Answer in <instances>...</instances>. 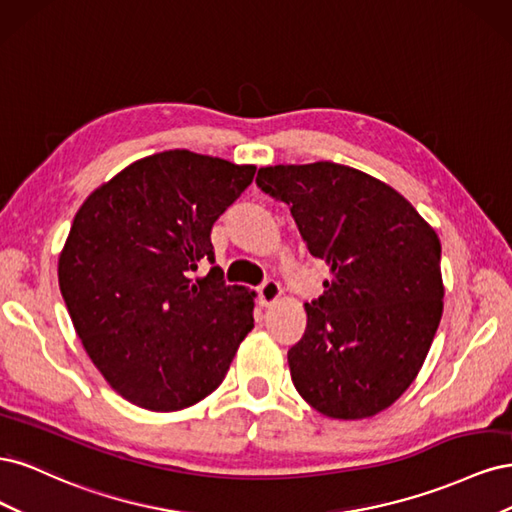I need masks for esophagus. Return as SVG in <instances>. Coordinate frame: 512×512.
Listing matches in <instances>:
<instances>
[{
	"instance_id": "34e87169",
	"label": "esophagus",
	"mask_w": 512,
	"mask_h": 512,
	"mask_svg": "<svg viewBox=\"0 0 512 512\" xmlns=\"http://www.w3.org/2000/svg\"><path fill=\"white\" fill-rule=\"evenodd\" d=\"M280 297H282V286L273 280H267L258 288V299H260L262 307H269V305L277 303V299Z\"/></svg>"
}]
</instances>
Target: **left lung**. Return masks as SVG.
I'll use <instances>...</instances> for the list:
<instances>
[{
  "label": "left lung",
  "mask_w": 512,
  "mask_h": 512,
  "mask_svg": "<svg viewBox=\"0 0 512 512\" xmlns=\"http://www.w3.org/2000/svg\"><path fill=\"white\" fill-rule=\"evenodd\" d=\"M256 183L290 207L331 271L288 350L299 395L342 421L386 410L421 371L442 318L436 230L389 183L344 164L267 166Z\"/></svg>",
  "instance_id": "8db88e82"
}]
</instances>
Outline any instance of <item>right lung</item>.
<instances>
[{
	"label": "right lung",
	"mask_w": 512,
	"mask_h": 512,
	"mask_svg": "<svg viewBox=\"0 0 512 512\" xmlns=\"http://www.w3.org/2000/svg\"><path fill=\"white\" fill-rule=\"evenodd\" d=\"M254 164L170 149L91 192L59 254L76 335L111 389L151 412L198 404L254 329V290L226 286L211 228L252 183Z\"/></svg>",
	"instance_id": "obj_1"
}]
</instances>
